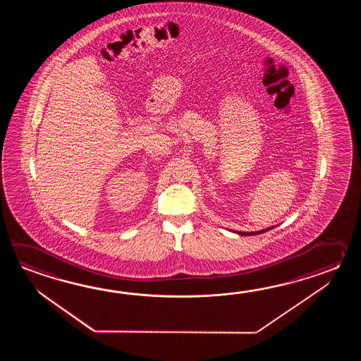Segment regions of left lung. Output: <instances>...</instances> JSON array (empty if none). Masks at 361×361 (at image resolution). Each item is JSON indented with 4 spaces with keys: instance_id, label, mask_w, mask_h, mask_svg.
Returning <instances> with one entry per match:
<instances>
[{
    "instance_id": "8db88e82",
    "label": "left lung",
    "mask_w": 361,
    "mask_h": 361,
    "mask_svg": "<svg viewBox=\"0 0 361 361\" xmlns=\"http://www.w3.org/2000/svg\"><path fill=\"white\" fill-rule=\"evenodd\" d=\"M274 227H275V226L269 227V228H264V230L255 231V232H241V231H232V232H235V233H238V235H243V236H253V235H261L263 232H267L269 230H272Z\"/></svg>"
}]
</instances>
